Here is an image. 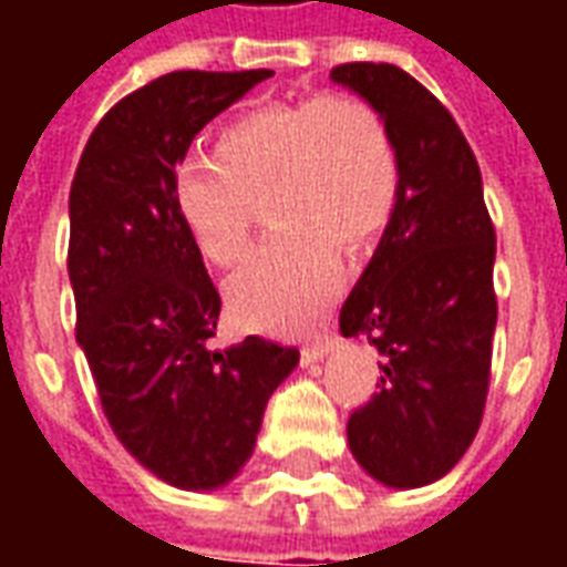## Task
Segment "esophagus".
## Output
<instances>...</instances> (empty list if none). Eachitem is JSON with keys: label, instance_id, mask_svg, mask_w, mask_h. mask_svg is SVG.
Masks as SVG:
<instances>
[{"label": "esophagus", "instance_id": "esophagus-1", "mask_svg": "<svg viewBox=\"0 0 567 567\" xmlns=\"http://www.w3.org/2000/svg\"><path fill=\"white\" fill-rule=\"evenodd\" d=\"M328 349H331V343L328 340H312V343H307L300 352H303V361H321V358L328 355Z\"/></svg>", "mask_w": 567, "mask_h": 567}]
</instances>
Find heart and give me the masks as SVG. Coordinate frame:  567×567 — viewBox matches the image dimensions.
<instances>
[{"mask_svg": "<svg viewBox=\"0 0 567 567\" xmlns=\"http://www.w3.org/2000/svg\"><path fill=\"white\" fill-rule=\"evenodd\" d=\"M401 178L389 121L358 96L319 93L224 124L212 161L175 166L169 199L199 255L236 267L267 197L279 234L230 279L227 300L248 328L297 331L337 291L340 255L361 258L389 230Z\"/></svg>", "mask_w": 567, "mask_h": 567, "instance_id": "heart-1", "label": "heart"}]
</instances>
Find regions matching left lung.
<instances>
[{"label":"left lung","instance_id":"8db88e82","mask_svg":"<svg viewBox=\"0 0 567 567\" xmlns=\"http://www.w3.org/2000/svg\"><path fill=\"white\" fill-rule=\"evenodd\" d=\"M331 79L389 121L404 169L392 224L340 309L343 337L382 355L377 394L346 425L349 450L385 486H427L486 410L495 227L474 151L434 93L392 63H343Z\"/></svg>","mask_w":567,"mask_h":567}]
</instances>
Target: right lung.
Listing matches in <instances>:
<instances>
[{"label": "right lung", "mask_w": 567, "mask_h": 567, "mask_svg": "<svg viewBox=\"0 0 567 567\" xmlns=\"http://www.w3.org/2000/svg\"><path fill=\"white\" fill-rule=\"evenodd\" d=\"M270 75L154 79L105 112L69 190L75 337L103 413L142 467L187 492L239 474L270 394L300 358L264 337L212 346L221 297L169 199L194 136Z\"/></svg>", "instance_id": "obj_1"}]
</instances>
